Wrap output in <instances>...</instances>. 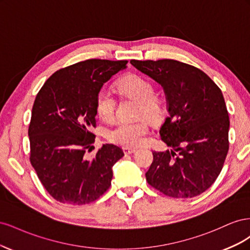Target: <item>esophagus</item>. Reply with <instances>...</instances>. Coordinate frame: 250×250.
<instances>
[{"label": "esophagus", "instance_id": "obj_1", "mask_svg": "<svg viewBox=\"0 0 250 250\" xmlns=\"http://www.w3.org/2000/svg\"><path fill=\"white\" fill-rule=\"evenodd\" d=\"M123 151L125 154H131L133 152H135V148H130V147H124Z\"/></svg>", "mask_w": 250, "mask_h": 250}]
</instances>
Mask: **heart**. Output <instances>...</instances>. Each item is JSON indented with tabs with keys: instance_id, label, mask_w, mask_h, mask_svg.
I'll use <instances>...</instances> for the list:
<instances>
[{
	"instance_id": "obj_1",
	"label": "heart",
	"mask_w": 250,
	"mask_h": 250,
	"mask_svg": "<svg viewBox=\"0 0 250 250\" xmlns=\"http://www.w3.org/2000/svg\"><path fill=\"white\" fill-rule=\"evenodd\" d=\"M118 88L124 96L140 102L138 116L156 122L163 116L161 101L154 97V87L138 75H129L119 82ZM96 112L103 122L111 123L116 115V100L107 89H101L96 97ZM149 133L146 121L133 123H121L108 132V140L124 147L143 145Z\"/></svg>"
}]
</instances>
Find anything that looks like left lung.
Listing matches in <instances>:
<instances>
[{"label":"left lung","instance_id":"1","mask_svg":"<svg viewBox=\"0 0 250 250\" xmlns=\"http://www.w3.org/2000/svg\"><path fill=\"white\" fill-rule=\"evenodd\" d=\"M130 63L160 83L167 96L169 115L160 134L173 150L153 151L148 184L173 198L202 194L220 174L229 148V117L221 89L206 73L177 60Z\"/></svg>","mask_w":250,"mask_h":250}]
</instances>
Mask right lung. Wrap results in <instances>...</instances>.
<instances>
[{
	"instance_id": "obj_1",
	"label": "right lung",
	"mask_w": 250,
	"mask_h": 250,
	"mask_svg": "<svg viewBox=\"0 0 250 250\" xmlns=\"http://www.w3.org/2000/svg\"><path fill=\"white\" fill-rule=\"evenodd\" d=\"M127 60L87 59L56 71L37 93L28 135L30 163L55 200L82 206L106 192L112 166L124 152L105 144L93 158L96 135V97Z\"/></svg>"
}]
</instances>
